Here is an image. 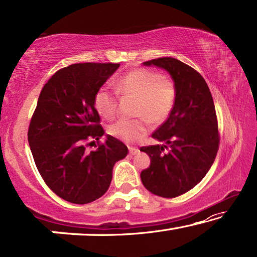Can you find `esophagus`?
<instances>
[{
	"mask_svg": "<svg viewBox=\"0 0 257 257\" xmlns=\"http://www.w3.org/2000/svg\"><path fill=\"white\" fill-rule=\"evenodd\" d=\"M128 152L131 156H136V154L139 153V149H137V147H128Z\"/></svg>",
	"mask_w": 257,
	"mask_h": 257,
	"instance_id": "34e87169",
	"label": "esophagus"
}]
</instances>
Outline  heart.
Returning a JSON list of instances; mask_svg holds the SVG:
<instances>
[{
    "mask_svg": "<svg viewBox=\"0 0 257 257\" xmlns=\"http://www.w3.org/2000/svg\"><path fill=\"white\" fill-rule=\"evenodd\" d=\"M115 87L119 93L136 98V115L142 117L132 120L120 119L110 126V135L125 143H138L147 133L149 121L163 124L174 107V83L160 73L146 69L133 70L121 76ZM94 107L101 117L113 118L117 111L114 93L106 86L100 87L94 94Z\"/></svg>",
    "mask_w": 257,
    "mask_h": 257,
    "instance_id": "1",
    "label": "heart"
}]
</instances>
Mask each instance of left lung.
Listing matches in <instances>:
<instances>
[{
	"instance_id": "obj_1",
	"label": "left lung",
	"mask_w": 257,
	"mask_h": 257,
	"mask_svg": "<svg viewBox=\"0 0 257 257\" xmlns=\"http://www.w3.org/2000/svg\"><path fill=\"white\" fill-rule=\"evenodd\" d=\"M143 64L168 72L177 97L167 120L152 135L163 144L140 149L151 159L140 179L153 194L175 198L198 185L215 160L219 149L215 106L205 79L189 65L172 57Z\"/></svg>"
}]
</instances>
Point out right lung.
<instances>
[{
    "mask_svg": "<svg viewBox=\"0 0 257 257\" xmlns=\"http://www.w3.org/2000/svg\"><path fill=\"white\" fill-rule=\"evenodd\" d=\"M118 68L113 63L69 65L41 91L28 140L45 184L69 202L84 205L104 195L114 164L127 154V147L110 135L97 150H85V142L104 135L94 94Z\"/></svg>",
    "mask_w": 257,
    "mask_h": 257,
    "instance_id": "add662e5",
    "label": "right lung"
}]
</instances>
